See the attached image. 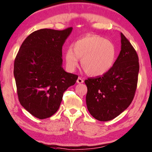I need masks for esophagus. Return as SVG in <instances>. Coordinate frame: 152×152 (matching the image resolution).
Segmentation results:
<instances>
[{
  "label": "esophagus",
  "instance_id": "obj_1",
  "mask_svg": "<svg viewBox=\"0 0 152 152\" xmlns=\"http://www.w3.org/2000/svg\"><path fill=\"white\" fill-rule=\"evenodd\" d=\"M77 83H79V84H80V83H83L84 82V80H83V79L82 78H80V77H78V79H77L76 80Z\"/></svg>",
  "mask_w": 152,
  "mask_h": 152
}]
</instances>
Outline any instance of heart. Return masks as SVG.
<instances>
[{
    "mask_svg": "<svg viewBox=\"0 0 152 152\" xmlns=\"http://www.w3.org/2000/svg\"><path fill=\"white\" fill-rule=\"evenodd\" d=\"M116 50L110 40L96 35H88L74 42L73 48H68L65 52L67 69L74 71L78 65L86 73L93 76L105 74L111 69L116 61Z\"/></svg>",
    "mask_w": 152,
    "mask_h": 152,
    "instance_id": "b5f03b06",
    "label": "heart"
}]
</instances>
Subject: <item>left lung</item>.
Segmentation results:
<instances>
[{
  "label": "left lung",
  "mask_w": 152,
  "mask_h": 152,
  "mask_svg": "<svg viewBox=\"0 0 152 152\" xmlns=\"http://www.w3.org/2000/svg\"><path fill=\"white\" fill-rule=\"evenodd\" d=\"M121 38V52L110 71L85 80L87 110L100 121H111L123 112L133 100L137 87L138 55L122 33Z\"/></svg>",
  "instance_id": "left-lung-1"
}]
</instances>
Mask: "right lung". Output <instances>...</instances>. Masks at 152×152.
<instances>
[{
	"instance_id": "obj_1",
	"label": "right lung",
	"mask_w": 152,
	"mask_h": 152,
	"mask_svg": "<svg viewBox=\"0 0 152 152\" xmlns=\"http://www.w3.org/2000/svg\"><path fill=\"white\" fill-rule=\"evenodd\" d=\"M72 29L34 31L23 41L15 58L14 75L19 101L36 118L45 119L54 114L63 93L78 78L63 67L62 48Z\"/></svg>"
}]
</instances>
